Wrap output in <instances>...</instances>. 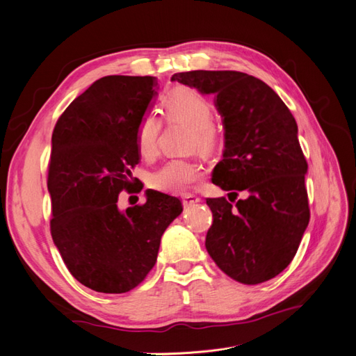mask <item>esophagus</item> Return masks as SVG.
I'll list each match as a JSON object with an SVG mask.
<instances>
[{
	"label": "esophagus",
	"mask_w": 356,
	"mask_h": 356,
	"mask_svg": "<svg viewBox=\"0 0 356 356\" xmlns=\"http://www.w3.org/2000/svg\"><path fill=\"white\" fill-rule=\"evenodd\" d=\"M182 199V204H184V207H191V204H196V203H199L200 202V197H197V196H195V195H184L181 197Z\"/></svg>",
	"instance_id": "1"
}]
</instances>
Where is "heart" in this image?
<instances>
[{
  "mask_svg": "<svg viewBox=\"0 0 356 356\" xmlns=\"http://www.w3.org/2000/svg\"><path fill=\"white\" fill-rule=\"evenodd\" d=\"M166 117L170 122H184L193 127L190 145L200 153H212L218 145L220 135L211 123L213 117L212 104L197 90L177 88L163 102ZM161 123L154 113H147L139 118L135 134L136 148L144 159H153L157 153V141ZM202 174L200 166L193 160L174 159L156 170L152 186L165 193H181L187 190Z\"/></svg>",
  "mask_w": 356,
  "mask_h": 356,
  "instance_id": "obj_1",
  "label": "heart"
}]
</instances>
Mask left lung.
Segmentation results:
<instances>
[{"mask_svg": "<svg viewBox=\"0 0 356 356\" xmlns=\"http://www.w3.org/2000/svg\"><path fill=\"white\" fill-rule=\"evenodd\" d=\"M170 80L215 95L224 153L212 182L234 196L248 191L234 207L207 199L213 217L208 254L234 281L266 282L293 261L310 218L296 118L272 88L245 72L188 71Z\"/></svg>", "mask_w": 356, "mask_h": 356, "instance_id": "left-lung-1", "label": "left lung"}]
</instances>
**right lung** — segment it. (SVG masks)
<instances>
[{"mask_svg":"<svg viewBox=\"0 0 356 356\" xmlns=\"http://www.w3.org/2000/svg\"><path fill=\"white\" fill-rule=\"evenodd\" d=\"M156 86L149 75L96 80L51 135V238L71 275L98 293L122 294L141 284L156 264L161 234L182 212L178 197L156 190L145 191L144 204L117 207L120 191L136 184V126Z\"/></svg>","mask_w":356,"mask_h":356,"instance_id":"right-lung-1","label":"right lung"}]
</instances>
